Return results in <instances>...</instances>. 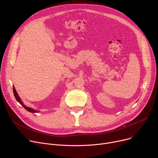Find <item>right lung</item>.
<instances>
[{"instance_id":"obj_1","label":"right lung","mask_w":158,"mask_h":158,"mask_svg":"<svg viewBox=\"0 0 158 158\" xmlns=\"http://www.w3.org/2000/svg\"><path fill=\"white\" fill-rule=\"evenodd\" d=\"M13 91H14V94L15 98V99L17 100V101L25 110H27L28 111L31 112V113H35V112H37V111H36V110H34V109H32V108H30L27 107V106H25L23 105V103L22 102V101H21L20 97H19L18 94H17V91H16V90H15L14 86H13Z\"/></svg>"}]
</instances>
